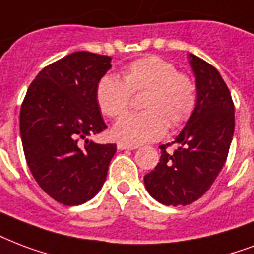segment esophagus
I'll list each match as a JSON object with an SVG mask.
<instances>
[{
    "label": "esophagus",
    "instance_id": "esophagus-1",
    "mask_svg": "<svg viewBox=\"0 0 254 254\" xmlns=\"http://www.w3.org/2000/svg\"><path fill=\"white\" fill-rule=\"evenodd\" d=\"M117 148L120 150H124V149H130V150H133V149H137V146L135 145L127 144V142H117Z\"/></svg>",
    "mask_w": 254,
    "mask_h": 254
}]
</instances>
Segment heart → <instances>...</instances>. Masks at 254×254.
<instances>
[{
  "instance_id": "heart-1",
  "label": "heart",
  "mask_w": 254,
  "mask_h": 254,
  "mask_svg": "<svg viewBox=\"0 0 254 254\" xmlns=\"http://www.w3.org/2000/svg\"><path fill=\"white\" fill-rule=\"evenodd\" d=\"M146 92L145 112L124 116L114 125V135L131 145L161 138L168 127H183L197 108V85L191 77L180 73L173 63L148 56L127 64L123 78L108 73L96 86L100 109L109 117H120L131 105L133 94Z\"/></svg>"
}]
</instances>
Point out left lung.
<instances>
[{"instance_id": "obj_1", "label": "left lung", "mask_w": 254, "mask_h": 254, "mask_svg": "<svg viewBox=\"0 0 254 254\" xmlns=\"http://www.w3.org/2000/svg\"><path fill=\"white\" fill-rule=\"evenodd\" d=\"M198 101L194 113L172 143L161 145L157 166L144 177L149 194L164 205H189L204 196L225 164L235 131V105L214 66L190 54Z\"/></svg>"}]
</instances>
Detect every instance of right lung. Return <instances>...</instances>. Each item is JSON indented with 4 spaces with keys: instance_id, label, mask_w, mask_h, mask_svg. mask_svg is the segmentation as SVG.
Wrapping results in <instances>:
<instances>
[{
    "instance_id": "obj_1",
    "label": "right lung",
    "mask_w": 254,
    "mask_h": 254,
    "mask_svg": "<svg viewBox=\"0 0 254 254\" xmlns=\"http://www.w3.org/2000/svg\"><path fill=\"white\" fill-rule=\"evenodd\" d=\"M109 56L74 52L42 69L29 86L19 112L26 162L45 193L64 205H80L105 183L116 144L86 137L106 124L96 100Z\"/></svg>"
}]
</instances>
